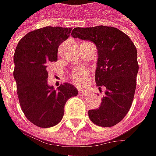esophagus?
Here are the masks:
<instances>
[{
	"instance_id": "obj_1",
	"label": "esophagus",
	"mask_w": 156,
	"mask_h": 156,
	"mask_svg": "<svg viewBox=\"0 0 156 156\" xmlns=\"http://www.w3.org/2000/svg\"><path fill=\"white\" fill-rule=\"evenodd\" d=\"M79 95H80V96H88L89 92L88 91H86V90H79Z\"/></svg>"
}]
</instances>
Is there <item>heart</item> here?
Listing matches in <instances>:
<instances>
[{
    "mask_svg": "<svg viewBox=\"0 0 156 156\" xmlns=\"http://www.w3.org/2000/svg\"><path fill=\"white\" fill-rule=\"evenodd\" d=\"M70 78L73 83L78 85H83L87 83L89 79V73L86 69L78 67L74 69L70 74Z\"/></svg>",
    "mask_w": 156,
    "mask_h": 156,
    "instance_id": "heart-1",
    "label": "heart"
}]
</instances>
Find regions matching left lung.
Returning <instances> with one entry per match:
<instances>
[{"mask_svg": "<svg viewBox=\"0 0 156 156\" xmlns=\"http://www.w3.org/2000/svg\"><path fill=\"white\" fill-rule=\"evenodd\" d=\"M72 36L91 41L98 48L95 80L100 91L105 90V97L98 109L89 110V117L98 126H114L127 115L134 99L139 69L136 47L128 35L112 27H76Z\"/></svg>", "mask_w": 156, "mask_h": 156, "instance_id": "1", "label": "left lung"}]
</instances>
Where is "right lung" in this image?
I'll list each match as a JSON object with an SVG mask.
<instances>
[{"label":"right lung","instance_id":"add662e5","mask_svg":"<svg viewBox=\"0 0 156 156\" xmlns=\"http://www.w3.org/2000/svg\"><path fill=\"white\" fill-rule=\"evenodd\" d=\"M72 27H46L25 35L14 51V78L21 110L32 123L41 128L61 121L65 105L78 90L65 83L55 90L47 83L48 62L58 60V48L67 40Z\"/></svg>","mask_w":156,"mask_h":156}]
</instances>
